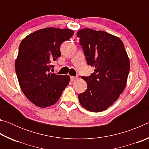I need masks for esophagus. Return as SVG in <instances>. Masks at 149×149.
I'll return each mask as SVG.
<instances>
[{"label": "esophagus", "mask_w": 149, "mask_h": 149, "mask_svg": "<svg viewBox=\"0 0 149 149\" xmlns=\"http://www.w3.org/2000/svg\"><path fill=\"white\" fill-rule=\"evenodd\" d=\"M71 81H75L77 79V77H74V76H71Z\"/></svg>", "instance_id": "esophagus-1"}]
</instances>
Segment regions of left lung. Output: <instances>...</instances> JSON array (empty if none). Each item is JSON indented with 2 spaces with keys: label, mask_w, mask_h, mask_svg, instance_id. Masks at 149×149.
<instances>
[{
  "label": "left lung",
  "mask_w": 149,
  "mask_h": 149,
  "mask_svg": "<svg viewBox=\"0 0 149 149\" xmlns=\"http://www.w3.org/2000/svg\"><path fill=\"white\" fill-rule=\"evenodd\" d=\"M77 36L88 65L95 68L85 92L78 95L81 105L93 112L106 110L124 90L130 72V59L121 39L102 31L89 28L78 31Z\"/></svg>",
  "instance_id": "obj_1"
}]
</instances>
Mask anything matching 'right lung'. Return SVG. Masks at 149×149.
<instances>
[{"label": "right lung", "instance_id": "right-lung-1", "mask_svg": "<svg viewBox=\"0 0 149 149\" xmlns=\"http://www.w3.org/2000/svg\"><path fill=\"white\" fill-rule=\"evenodd\" d=\"M74 33L69 29L46 27L27 35L20 43L15 62L17 80L24 94L37 107L54 104L68 85V75L52 74L50 70L61 55L62 43Z\"/></svg>", "mask_w": 149, "mask_h": 149}]
</instances>
